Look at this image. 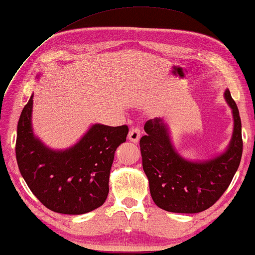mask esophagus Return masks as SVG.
<instances>
[{"label":"esophagus","instance_id":"obj_1","mask_svg":"<svg viewBox=\"0 0 255 255\" xmlns=\"http://www.w3.org/2000/svg\"><path fill=\"white\" fill-rule=\"evenodd\" d=\"M139 137H140V130L138 127L131 128L130 130H129V134H128L129 140H131V142H134V143H137L139 140Z\"/></svg>","mask_w":255,"mask_h":255}]
</instances>
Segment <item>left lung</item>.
Masks as SVG:
<instances>
[{
    "label": "left lung",
    "mask_w": 255,
    "mask_h": 255,
    "mask_svg": "<svg viewBox=\"0 0 255 255\" xmlns=\"http://www.w3.org/2000/svg\"><path fill=\"white\" fill-rule=\"evenodd\" d=\"M225 99L232 108L234 130L227 149L207 161H188L172 146L162 119L146 121L139 140L143 169L157 207L169 212L197 213L212 207L228 188L243 153L240 112L229 90Z\"/></svg>",
    "instance_id": "obj_1"
}]
</instances>
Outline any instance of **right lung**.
Wrapping results in <instances>:
<instances>
[{
	"label": "right lung",
	"mask_w": 255,
	"mask_h": 255,
	"mask_svg": "<svg viewBox=\"0 0 255 255\" xmlns=\"http://www.w3.org/2000/svg\"><path fill=\"white\" fill-rule=\"evenodd\" d=\"M33 95L18 121L15 156L20 173L40 203L63 215H83L101 207L109 193L115 152L126 142L128 126L95 124L64 151L48 148L31 127Z\"/></svg>",
	"instance_id": "1"
}]
</instances>
